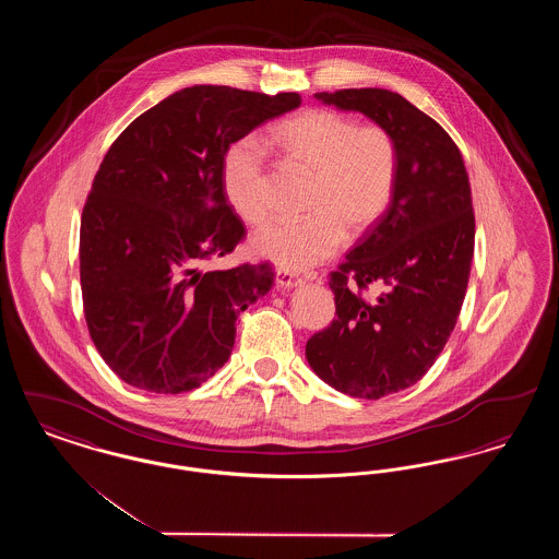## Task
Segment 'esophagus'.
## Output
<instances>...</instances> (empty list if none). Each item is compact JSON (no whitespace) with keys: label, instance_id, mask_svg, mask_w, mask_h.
Wrapping results in <instances>:
<instances>
[{"label":"esophagus","instance_id":"obj_1","mask_svg":"<svg viewBox=\"0 0 559 559\" xmlns=\"http://www.w3.org/2000/svg\"><path fill=\"white\" fill-rule=\"evenodd\" d=\"M297 285H301V278H297L293 272H287V270H278L276 272V287L292 289V287H297Z\"/></svg>","mask_w":559,"mask_h":559}]
</instances>
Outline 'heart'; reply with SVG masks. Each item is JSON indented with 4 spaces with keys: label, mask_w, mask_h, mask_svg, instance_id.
Segmentation results:
<instances>
[{
    "label": "heart",
    "mask_w": 559,
    "mask_h": 559,
    "mask_svg": "<svg viewBox=\"0 0 559 559\" xmlns=\"http://www.w3.org/2000/svg\"><path fill=\"white\" fill-rule=\"evenodd\" d=\"M267 146L310 174L297 222H272L251 239V253L287 270H308L333 258L344 239L365 235L385 213L399 178L394 135L331 108H308L267 133ZM267 167L253 140L237 142L224 159V190L249 226L266 219Z\"/></svg>",
    "instance_id": "b5f03b06"
}]
</instances>
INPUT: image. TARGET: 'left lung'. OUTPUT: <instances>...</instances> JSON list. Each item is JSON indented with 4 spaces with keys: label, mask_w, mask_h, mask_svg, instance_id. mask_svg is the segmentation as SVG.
<instances>
[{
    "label": "left lung",
    "mask_w": 559,
    "mask_h": 559,
    "mask_svg": "<svg viewBox=\"0 0 559 559\" xmlns=\"http://www.w3.org/2000/svg\"><path fill=\"white\" fill-rule=\"evenodd\" d=\"M314 96L371 117L399 146L390 207L329 274L335 320L306 344L324 383L379 400L415 385L451 337L474 260L472 188L451 135L396 92L360 87ZM371 288L374 298L366 295Z\"/></svg>",
    "instance_id": "obj_1"
}]
</instances>
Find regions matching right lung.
Returning a JSON list of instances; mask_svg holds the SVG:
<instances>
[{
  "label": "right lung",
  "instance_id": "obj_1",
  "mask_svg": "<svg viewBox=\"0 0 559 559\" xmlns=\"http://www.w3.org/2000/svg\"><path fill=\"white\" fill-rule=\"evenodd\" d=\"M299 105L295 92L192 85L110 144L81 213V295L94 346L126 383L182 394L228 360L235 322L270 292L274 272L270 264L199 270L245 237L224 192V157Z\"/></svg>",
  "mask_w": 559,
  "mask_h": 559
}]
</instances>
